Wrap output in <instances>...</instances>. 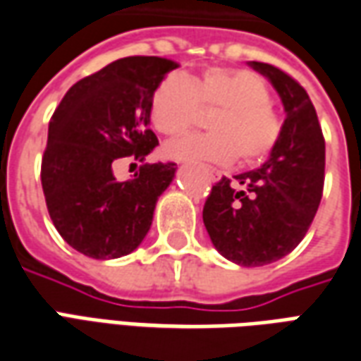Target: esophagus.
I'll return each instance as SVG.
<instances>
[{
	"instance_id": "34e87169",
	"label": "esophagus",
	"mask_w": 361,
	"mask_h": 361,
	"mask_svg": "<svg viewBox=\"0 0 361 361\" xmlns=\"http://www.w3.org/2000/svg\"><path fill=\"white\" fill-rule=\"evenodd\" d=\"M207 173H209L211 181H219L220 178H222V173H220L219 170H214V168H207Z\"/></svg>"
}]
</instances>
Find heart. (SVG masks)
Returning a JSON list of instances; mask_svg holds the SVG:
<instances>
[{
	"instance_id": "b5f03b06",
	"label": "heart",
	"mask_w": 361,
	"mask_h": 361,
	"mask_svg": "<svg viewBox=\"0 0 361 361\" xmlns=\"http://www.w3.org/2000/svg\"><path fill=\"white\" fill-rule=\"evenodd\" d=\"M201 110H216L207 121L211 133L173 141L166 154L176 160L199 158L212 162L255 164L271 154L282 123L271 106L267 82L247 69L211 67L188 81L168 75L150 96V121L168 137L189 133Z\"/></svg>"
}]
</instances>
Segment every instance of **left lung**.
Here are the masks:
<instances>
[{
	"instance_id": "left-lung-1",
	"label": "left lung",
	"mask_w": 361,
	"mask_h": 361,
	"mask_svg": "<svg viewBox=\"0 0 361 361\" xmlns=\"http://www.w3.org/2000/svg\"><path fill=\"white\" fill-rule=\"evenodd\" d=\"M250 66L279 92L286 119L265 164L212 185L203 222L222 257L263 267L286 257L310 230L323 195L325 139L300 82L269 63Z\"/></svg>"
}]
</instances>
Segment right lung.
I'll return each mask as SVG.
<instances>
[{"instance_id": "1", "label": "right lung", "mask_w": 361, "mask_h": 361, "mask_svg": "<svg viewBox=\"0 0 361 361\" xmlns=\"http://www.w3.org/2000/svg\"><path fill=\"white\" fill-rule=\"evenodd\" d=\"M176 67L157 56L111 61L75 82L51 116L40 173L46 207L59 235L87 257L129 255L149 234L176 164H142L127 181L116 180L111 164L145 162L158 145L150 96Z\"/></svg>"}]
</instances>
